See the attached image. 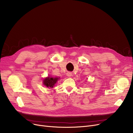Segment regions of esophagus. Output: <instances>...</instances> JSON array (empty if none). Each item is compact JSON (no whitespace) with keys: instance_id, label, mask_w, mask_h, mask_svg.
<instances>
[{"instance_id":"34e87169","label":"esophagus","mask_w":133,"mask_h":133,"mask_svg":"<svg viewBox=\"0 0 133 133\" xmlns=\"http://www.w3.org/2000/svg\"><path fill=\"white\" fill-rule=\"evenodd\" d=\"M67 74V76H68V77H71V76H72V73L70 72H68Z\"/></svg>"}]
</instances>
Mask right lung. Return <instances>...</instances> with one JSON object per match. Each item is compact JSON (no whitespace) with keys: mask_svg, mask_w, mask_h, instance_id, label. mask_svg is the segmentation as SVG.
Wrapping results in <instances>:
<instances>
[{"mask_svg":"<svg viewBox=\"0 0 133 133\" xmlns=\"http://www.w3.org/2000/svg\"><path fill=\"white\" fill-rule=\"evenodd\" d=\"M58 78H46L44 80V85L47 87L52 88L54 86L55 83H56V82L58 81Z\"/></svg>","mask_w":133,"mask_h":133,"instance_id":"add662e5","label":"right lung"}]
</instances>
